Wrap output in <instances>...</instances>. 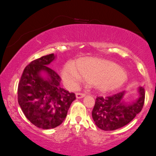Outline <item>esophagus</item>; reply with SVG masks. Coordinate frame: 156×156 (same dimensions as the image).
<instances>
[{"mask_svg":"<svg viewBox=\"0 0 156 156\" xmlns=\"http://www.w3.org/2000/svg\"><path fill=\"white\" fill-rule=\"evenodd\" d=\"M85 97L84 94L82 93H76V99H81V98H83Z\"/></svg>","mask_w":156,"mask_h":156,"instance_id":"34e87169","label":"esophagus"}]
</instances>
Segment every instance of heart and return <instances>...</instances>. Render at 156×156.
<instances>
[{
    "label": "heart",
    "instance_id": "obj_1",
    "mask_svg": "<svg viewBox=\"0 0 156 156\" xmlns=\"http://www.w3.org/2000/svg\"><path fill=\"white\" fill-rule=\"evenodd\" d=\"M62 76L70 89L78 88L84 78L101 92L118 90L126 78L124 71L116 64L92 57L79 61L77 69L72 63H67L63 68Z\"/></svg>",
    "mask_w": 156,
    "mask_h": 156
}]
</instances>
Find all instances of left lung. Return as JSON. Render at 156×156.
Returning a JSON list of instances; mask_svg holds the SVG:
<instances>
[{"mask_svg":"<svg viewBox=\"0 0 156 156\" xmlns=\"http://www.w3.org/2000/svg\"><path fill=\"white\" fill-rule=\"evenodd\" d=\"M138 97L133 102H128L121 91L106 98L97 97L92 110V118L98 128L104 131H114L131 122L140 112L144 104V87L138 89Z\"/></svg>","mask_w":156,"mask_h":156,"instance_id":"1","label":"left lung"}]
</instances>
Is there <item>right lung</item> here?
Masks as SVG:
<instances>
[{
    "label": "right lung",
    "mask_w": 156,
    "mask_h": 156,
    "mask_svg": "<svg viewBox=\"0 0 156 156\" xmlns=\"http://www.w3.org/2000/svg\"><path fill=\"white\" fill-rule=\"evenodd\" d=\"M56 58L50 54L31 62L25 68L18 88V104L30 122L51 129L63 122L76 97L60 87L61 78L48 67Z\"/></svg>",
    "instance_id": "right-lung-1"
}]
</instances>
